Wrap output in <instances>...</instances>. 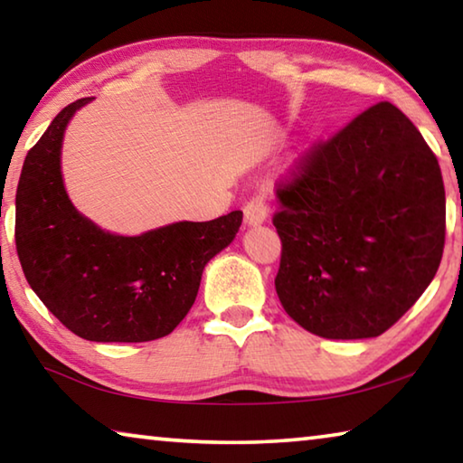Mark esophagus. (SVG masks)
Instances as JSON below:
<instances>
[{"mask_svg":"<svg viewBox=\"0 0 463 463\" xmlns=\"http://www.w3.org/2000/svg\"><path fill=\"white\" fill-rule=\"evenodd\" d=\"M269 214V206L265 202L263 195H255L245 206V226L253 229V226H261L265 221H268Z\"/></svg>","mask_w":463,"mask_h":463,"instance_id":"1","label":"esophagus"}]
</instances>
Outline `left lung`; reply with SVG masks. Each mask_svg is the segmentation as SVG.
I'll return each mask as SVG.
<instances>
[{"label": "left lung", "mask_w": 463, "mask_h": 463, "mask_svg": "<svg viewBox=\"0 0 463 463\" xmlns=\"http://www.w3.org/2000/svg\"><path fill=\"white\" fill-rule=\"evenodd\" d=\"M278 203L276 292L312 335H382L419 300L441 263V169L390 101L317 146L279 187Z\"/></svg>", "instance_id": "left-lung-1"}]
</instances>
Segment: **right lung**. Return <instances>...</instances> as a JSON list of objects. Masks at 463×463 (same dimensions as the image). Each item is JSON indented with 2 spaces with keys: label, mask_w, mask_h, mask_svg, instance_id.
<instances>
[{
  "label": "right lung",
  "mask_w": 463,
  "mask_h": 463,
  "mask_svg": "<svg viewBox=\"0 0 463 463\" xmlns=\"http://www.w3.org/2000/svg\"><path fill=\"white\" fill-rule=\"evenodd\" d=\"M91 99L61 109L28 151L15 192V249L30 288L77 336L155 341L190 312L203 268L237 237L242 213L135 237L99 229L69 200L61 171L67 124Z\"/></svg>",
  "instance_id": "right-lung-1"
}]
</instances>
